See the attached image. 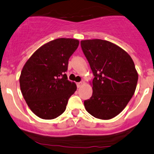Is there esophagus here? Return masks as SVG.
I'll return each mask as SVG.
<instances>
[{
    "instance_id": "obj_1",
    "label": "esophagus",
    "mask_w": 154,
    "mask_h": 154,
    "mask_svg": "<svg viewBox=\"0 0 154 154\" xmlns=\"http://www.w3.org/2000/svg\"><path fill=\"white\" fill-rule=\"evenodd\" d=\"M76 84H77V87L78 88H80L81 86L83 85V83L82 82H79V83H77Z\"/></svg>"
}]
</instances>
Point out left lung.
Wrapping results in <instances>:
<instances>
[{"label": "left lung", "instance_id": "8db88e82", "mask_svg": "<svg viewBox=\"0 0 154 154\" xmlns=\"http://www.w3.org/2000/svg\"><path fill=\"white\" fill-rule=\"evenodd\" d=\"M81 46L94 76L92 95L84 101V107L97 119H113L135 91L138 74L134 62L124 49L108 41L84 40Z\"/></svg>", "mask_w": 154, "mask_h": 154}]
</instances>
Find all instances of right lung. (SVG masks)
Returning a JSON list of instances; mask_svg holds the SVG:
<instances>
[{
	"instance_id": "add662e5",
	"label": "right lung",
	"mask_w": 154,
	"mask_h": 154,
	"mask_svg": "<svg viewBox=\"0 0 154 154\" xmlns=\"http://www.w3.org/2000/svg\"><path fill=\"white\" fill-rule=\"evenodd\" d=\"M72 38H57L43 45L26 62L20 77V89L30 110L39 118L53 119L64 113L76 91L68 80V60L79 46Z\"/></svg>"
}]
</instances>
